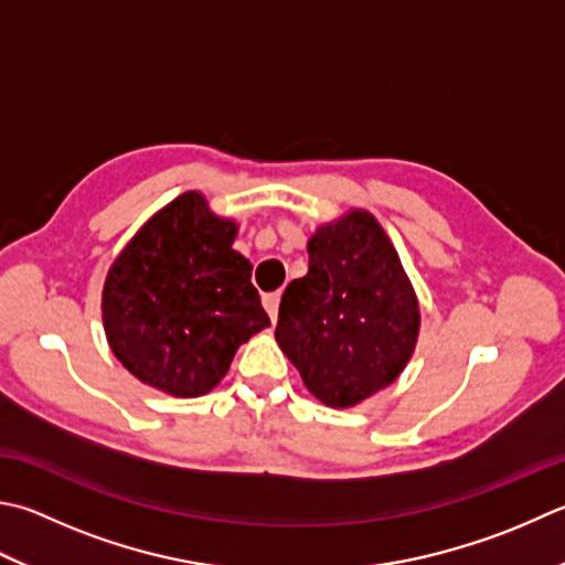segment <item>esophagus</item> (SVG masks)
Returning <instances> with one entry per match:
<instances>
[{
  "mask_svg": "<svg viewBox=\"0 0 565 565\" xmlns=\"http://www.w3.org/2000/svg\"><path fill=\"white\" fill-rule=\"evenodd\" d=\"M263 305L265 310H268L270 319L275 322L278 319V305H280V292H270V295H263Z\"/></svg>",
  "mask_w": 565,
  "mask_h": 565,
  "instance_id": "esophagus-1",
  "label": "esophagus"
}]
</instances>
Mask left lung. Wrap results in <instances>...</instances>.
Here are the masks:
<instances>
[{"label": "left lung", "mask_w": 565, "mask_h": 565, "mask_svg": "<svg viewBox=\"0 0 565 565\" xmlns=\"http://www.w3.org/2000/svg\"><path fill=\"white\" fill-rule=\"evenodd\" d=\"M307 250L310 270L285 287L275 339L319 401L349 408L408 364L418 300L366 211L319 228Z\"/></svg>", "instance_id": "8db88e82"}]
</instances>
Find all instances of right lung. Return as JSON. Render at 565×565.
Wrapping results in <instances>:
<instances>
[{
  "mask_svg": "<svg viewBox=\"0 0 565 565\" xmlns=\"http://www.w3.org/2000/svg\"><path fill=\"white\" fill-rule=\"evenodd\" d=\"M233 236L236 226L189 191L113 263L103 324L132 376L179 398L201 396L226 376L236 349L270 324Z\"/></svg>",
  "mask_w": 565,
  "mask_h": 565,
  "instance_id": "1",
  "label": "right lung"
}]
</instances>
